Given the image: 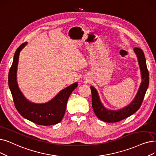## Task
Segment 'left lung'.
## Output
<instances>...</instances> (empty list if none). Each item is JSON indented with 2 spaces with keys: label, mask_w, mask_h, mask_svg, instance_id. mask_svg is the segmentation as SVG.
<instances>
[{
  "label": "left lung",
  "mask_w": 156,
  "mask_h": 156,
  "mask_svg": "<svg viewBox=\"0 0 156 156\" xmlns=\"http://www.w3.org/2000/svg\"><path fill=\"white\" fill-rule=\"evenodd\" d=\"M134 51L136 54L140 68L141 71L142 82L136 97L127 106L122 109L115 111L108 110L105 108L99 99L97 90L90 87L92 93V106L96 115L101 120L106 122H117L129 117L140 108L144 99L146 91L149 84V73L146 64V60L143 50L140 48H134Z\"/></svg>",
  "instance_id": "obj_1"
}]
</instances>
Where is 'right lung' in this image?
<instances>
[{"instance_id":"obj_1","label":"right lung","mask_w":156,"mask_h":156,"mask_svg":"<svg viewBox=\"0 0 156 156\" xmlns=\"http://www.w3.org/2000/svg\"><path fill=\"white\" fill-rule=\"evenodd\" d=\"M27 44L20 45L15 51L8 75V84L16 110L22 117L37 125L51 126L62 120L66 109L67 102L72 92L78 86L74 83L62 90L49 102L34 104L27 99L20 90L16 82V71L19 54Z\"/></svg>"}]
</instances>
